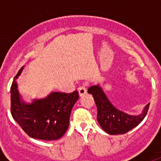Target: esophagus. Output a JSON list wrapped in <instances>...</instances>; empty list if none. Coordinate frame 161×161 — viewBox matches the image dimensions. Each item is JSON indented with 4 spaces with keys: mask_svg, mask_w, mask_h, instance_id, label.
<instances>
[{
    "mask_svg": "<svg viewBox=\"0 0 161 161\" xmlns=\"http://www.w3.org/2000/svg\"><path fill=\"white\" fill-rule=\"evenodd\" d=\"M78 92H79L80 96H82V95H85V93H87V90H86V88L85 87V85H80L78 87Z\"/></svg>",
    "mask_w": 161,
    "mask_h": 161,
    "instance_id": "1",
    "label": "esophagus"
}]
</instances>
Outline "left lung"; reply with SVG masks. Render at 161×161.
Here are the masks:
<instances>
[{
	"label": "left lung",
	"instance_id": "1",
	"mask_svg": "<svg viewBox=\"0 0 161 161\" xmlns=\"http://www.w3.org/2000/svg\"><path fill=\"white\" fill-rule=\"evenodd\" d=\"M88 92L93 95L97 108V121L102 129L110 135H119L128 132L141 123L148 110V103L143 113L131 116L117 109L110 103L99 85L91 86Z\"/></svg>",
	"mask_w": 161,
	"mask_h": 161
}]
</instances>
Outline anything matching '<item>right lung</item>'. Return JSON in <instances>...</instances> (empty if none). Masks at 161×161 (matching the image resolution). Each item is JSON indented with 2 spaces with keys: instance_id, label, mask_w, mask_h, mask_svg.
<instances>
[{
  "instance_id": "right-lung-1",
  "label": "right lung",
  "mask_w": 161,
  "mask_h": 161,
  "mask_svg": "<svg viewBox=\"0 0 161 161\" xmlns=\"http://www.w3.org/2000/svg\"><path fill=\"white\" fill-rule=\"evenodd\" d=\"M22 68L18 71L10 88L13 118L30 137L44 140L59 139L68 128L71 111L79 98V92H55L31 104L24 103L20 100L15 81Z\"/></svg>"
}]
</instances>
